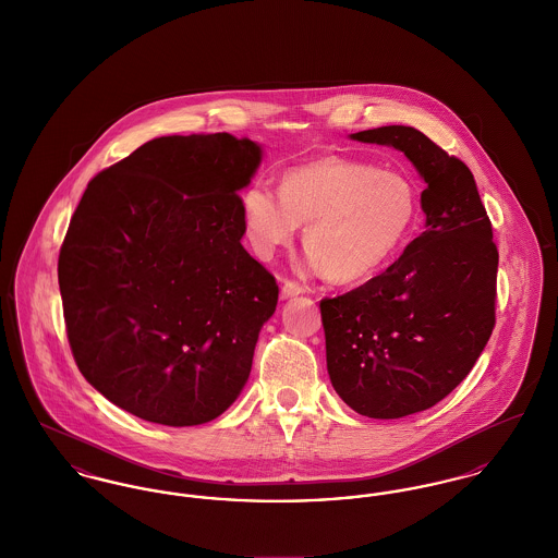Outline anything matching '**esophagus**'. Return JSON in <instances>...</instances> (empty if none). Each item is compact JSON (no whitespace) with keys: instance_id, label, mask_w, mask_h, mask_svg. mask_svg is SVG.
<instances>
[{"instance_id":"1","label":"esophagus","mask_w":558,"mask_h":558,"mask_svg":"<svg viewBox=\"0 0 558 558\" xmlns=\"http://www.w3.org/2000/svg\"><path fill=\"white\" fill-rule=\"evenodd\" d=\"M304 292V288H300L298 283L294 281H286L283 286H281V298L283 300H288V298L300 296Z\"/></svg>"}]
</instances>
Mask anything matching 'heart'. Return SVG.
<instances>
[{"label":"heart","mask_w":558,"mask_h":558,"mask_svg":"<svg viewBox=\"0 0 558 558\" xmlns=\"http://www.w3.org/2000/svg\"><path fill=\"white\" fill-rule=\"evenodd\" d=\"M239 205L245 236L262 260L290 247L306 223L311 266L338 283L383 270L409 241L418 216V196L404 173L344 156L288 169L279 194L254 184Z\"/></svg>","instance_id":"heart-1"}]
</instances>
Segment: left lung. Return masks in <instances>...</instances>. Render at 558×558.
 Listing matches in <instances>:
<instances>
[{"mask_svg":"<svg viewBox=\"0 0 558 558\" xmlns=\"http://www.w3.org/2000/svg\"><path fill=\"white\" fill-rule=\"evenodd\" d=\"M353 142L400 149L425 182V230L364 286L322 300L336 393L371 418L432 409L470 374L495 326L499 254L472 171L412 126Z\"/></svg>","mask_w":558,"mask_h":558,"instance_id":"left-lung-1","label":"left lung"}]
</instances>
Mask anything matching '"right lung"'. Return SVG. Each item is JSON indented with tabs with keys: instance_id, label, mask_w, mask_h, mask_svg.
<instances>
[{
	"instance_id": "1",
	"label": "right lung",
	"mask_w": 558,
	"mask_h": 558,
	"mask_svg": "<svg viewBox=\"0 0 558 558\" xmlns=\"http://www.w3.org/2000/svg\"><path fill=\"white\" fill-rule=\"evenodd\" d=\"M262 154L230 133L156 137L86 187L59 288L75 364L118 409L190 427L241 396L279 298L241 245Z\"/></svg>"
}]
</instances>
